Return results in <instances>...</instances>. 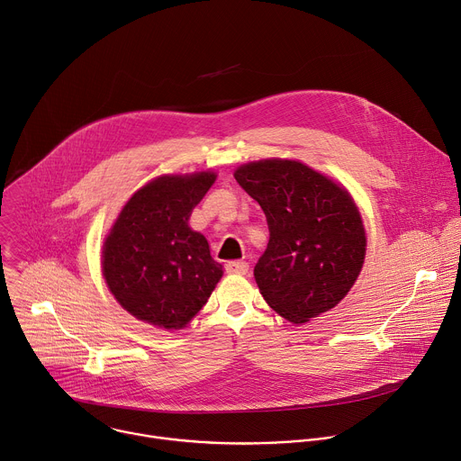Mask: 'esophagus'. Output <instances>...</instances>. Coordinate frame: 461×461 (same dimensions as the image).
<instances>
[{"label": "esophagus", "mask_w": 461, "mask_h": 461, "mask_svg": "<svg viewBox=\"0 0 461 461\" xmlns=\"http://www.w3.org/2000/svg\"><path fill=\"white\" fill-rule=\"evenodd\" d=\"M248 262L246 260H230L226 265V272L231 276H246L248 274Z\"/></svg>", "instance_id": "1"}]
</instances>
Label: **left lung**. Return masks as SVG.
<instances>
[{
	"mask_svg": "<svg viewBox=\"0 0 461 461\" xmlns=\"http://www.w3.org/2000/svg\"><path fill=\"white\" fill-rule=\"evenodd\" d=\"M270 228L255 265L260 295L286 321L308 322L338 306L357 281L366 231L350 191L292 158H262L235 169Z\"/></svg>",
	"mask_w": 461,
	"mask_h": 461,
	"instance_id": "1",
	"label": "left lung"
}]
</instances>
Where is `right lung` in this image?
I'll use <instances>...</instances> for the list:
<instances>
[{
  "label": "right lung",
  "mask_w": 461,
  "mask_h": 461,
  "mask_svg": "<svg viewBox=\"0 0 461 461\" xmlns=\"http://www.w3.org/2000/svg\"><path fill=\"white\" fill-rule=\"evenodd\" d=\"M215 171L160 175L122 206L102 244V276L116 303L139 321L182 330L222 279L208 239L191 230L194 206Z\"/></svg>",
  "instance_id": "add662e5"
}]
</instances>
